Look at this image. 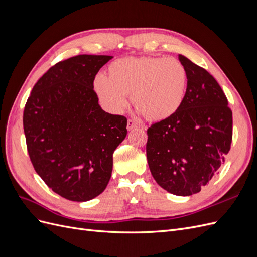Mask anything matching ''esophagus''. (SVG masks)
<instances>
[{
  "label": "esophagus",
  "mask_w": 257,
  "mask_h": 257,
  "mask_svg": "<svg viewBox=\"0 0 257 257\" xmlns=\"http://www.w3.org/2000/svg\"><path fill=\"white\" fill-rule=\"evenodd\" d=\"M136 126H137V123L134 120L128 119V121H127V130L132 131L133 128H135Z\"/></svg>",
  "instance_id": "1"
}]
</instances>
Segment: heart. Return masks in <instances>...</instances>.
<instances>
[{
  "instance_id": "1",
  "label": "heart",
  "mask_w": 257,
  "mask_h": 257,
  "mask_svg": "<svg viewBox=\"0 0 257 257\" xmlns=\"http://www.w3.org/2000/svg\"><path fill=\"white\" fill-rule=\"evenodd\" d=\"M94 90L113 113L122 112L127 97L147 119H168L181 107L188 87L185 66L175 58H123L108 66V76L95 77Z\"/></svg>"
}]
</instances>
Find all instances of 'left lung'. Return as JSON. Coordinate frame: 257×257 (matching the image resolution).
<instances>
[{
  "label": "left lung",
  "instance_id": "left-lung-1",
  "mask_svg": "<svg viewBox=\"0 0 257 257\" xmlns=\"http://www.w3.org/2000/svg\"><path fill=\"white\" fill-rule=\"evenodd\" d=\"M188 87L179 110L148 128L146 146L157 183L178 196L198 193L225 162L232 139V112L217 81L179 54Z\"/></svg>",
  "mask_w": 257,
  "mask_h": 257
}]
</instances>
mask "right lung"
<instances>
[{
	"instance_id": "obj_1",
	"label": "right lung",
	"mask_w": 257,
	"mask_h": 257,
	"mask_svg": "<svg viewBox=\"0 0 257 257\" xmlns=\"http://www.w3.org/2000/svg\"><path fill=\"white\" fill-rule=\"evenodd\" d=\"M112 58L79 54L59 62L35 83L23 111L35 172L68 200L88 201L106 189L112 154L127 134L125 116L104 111L93 89Z\"/></svg>"
}]
</instances>
